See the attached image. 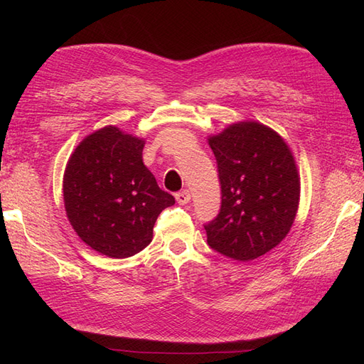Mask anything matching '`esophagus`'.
<instances>
[{
	"label": "esophagus",
	"mask_w": 364,
	"mask_h": 364,
	"mask_svg": "<svg viewBox=\"0 0 364 364\" xmlns=\"http://www.w3.org/2000/svg\"><path fill=\"white\" fill-rule=\"evenodd\" d=\"M176 200H178L179 205H186V203L191 200V193L188 190L179 191L178 194H176Z\"/></svg>",
	"instance_id": "34e87169"
}]
</instances>
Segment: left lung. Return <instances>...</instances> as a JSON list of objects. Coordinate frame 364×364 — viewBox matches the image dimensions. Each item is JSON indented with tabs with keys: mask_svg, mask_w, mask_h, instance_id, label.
I'll return each instance as SVG.
<instances>
[{
	"mask_svg": "<svg viewBox=\"0 0 364 364\" xmlns=\"http://www.w3.org/2000/svg\"><path fill=\"white\" fill-rule=\"evenodd\" d=\"M222 208L205 226L208 245L237 261L255 259L287 237L301 197V178L285 139L259 121L245 119L208 136Z\"/></svg>",
	"mask_w": 364,
	"mask_h": 364,
	"instance_id": "8db88e82",
	"label": "left lung"
}]
</instances>
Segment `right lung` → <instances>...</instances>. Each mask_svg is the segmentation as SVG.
I'll return each mask as SVG.
<instances>
[{
	"mask_svg": "<svg viewBox=\"0 0 364 364\" xmlns=\"http://www.w3.org/2000/svg\"><path fill=\"white\" fill-rule=\"evenodd\" d=\"M144 138L105 126L74 149L63 173V203L75 234L109 258L150 245L153 226L174 197L142 162Z\"/></svg>",
	"mask_w": 364,
	"mask_h": 364,
	"instance_id": "1",
	"label": "right lung"
}]
</instances>
